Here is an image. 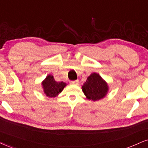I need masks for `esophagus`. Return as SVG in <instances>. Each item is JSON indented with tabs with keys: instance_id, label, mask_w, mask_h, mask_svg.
<instances>
[{
	"instance_id": "34e87169",
	"label": "esophagus",
	"mask_w": 148,
	"mask_h": 148,
	"mask_svg": "<svg viewBox=\"0 0 148 148\" xmlns=\"http://www.w3.org/2000/svg\"><path fill=\"white\" fill-rule=\"evenodd\" d=\"M71 84H74V85H78L79 84V81L78 80H75V81H72L70 82Z\"/></svg>"
}]
</instances>
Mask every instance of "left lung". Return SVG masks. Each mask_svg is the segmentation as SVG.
<instances>
[{"mask_svg":"<svg viewBox=\"0 0 148 148\" xmlns=\"http://www.w3.org/2000/svg\"><path fill=\"white\" fill-rule=\"evenodd\" d=\"M82 89L87 99L96 101L103 99L107 95L109 87L108 83L99 73H92L87 78Z\"/></svg>","mask_w":148,"mask_h":148,"instance_id":"1","label":"left lung"}]
</instances>
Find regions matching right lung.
I'll return each instance as SVG.
<instances>
[{"instance_id":"obj_1","label":"right lung","mask_w":148,"mask_h":148,"mask_svg":"<svg viewBox=\"0 0 148 148\" xmlns=\"http://www.w3.org/2000/svg\"><path fill=\"white\" fill-rule=\"evenodd\" d=\"M41 84L44 93L49 98L58 96L66 86L64 82H56L52 75H48Z\"/></svg>"}]
</instances>
